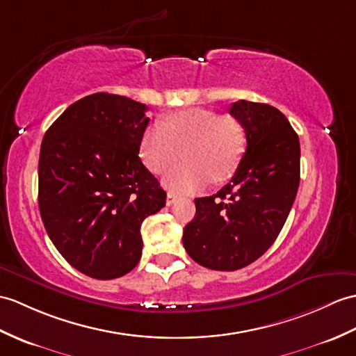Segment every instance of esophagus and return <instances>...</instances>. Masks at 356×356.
<instances>
[{"mask_svg": "<svg viewBox=\"0 0 356 356\" xmlns=\"http://www.w3.org/2000/svg\"><path fill=\"white\" fill-rule=\"evenodd\" d=\"M176 200H177V195L175 193H168L167 194V206H171Z\"/></svg>", "mask_w": 356, "mask_h": 356, "instance_id": "1", "label": "esophagus"}]
</instances>
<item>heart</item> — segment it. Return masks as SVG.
Returning a JSON list of instances; mask_svg holds the SVG:
<instances>
[{"label": "heart", "instance_id": "heart-1", "mask_svg": "<svg viewBox=\"0 0 356 356\" xmlns=\"http://www.w3.org/2000/svg\"><path fill=\"white\" fill-rule=\"evenodd\" d=\"M245 144L244 124L234 115L189 107L148 127L140 139L139 156L148 170L161 175L181 150L185 161L165 175L163 184L171 191L193 193L211 179L220 181L232 176Z\"/></svg>", "mask_w": 356, "mask_h": 356}]
</instances>
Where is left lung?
<instances>
[{
    "label": "left lung",
    "mask_w": 356,
    "mask_h": 356,
    "mask_svg": "<svg viewBox=\"0 0 356 356\" xmlns=\"http://www.w3.org/2000/svg\"><path fill=\"white\" fill-rule=\"evenodd\" d=\"M229 113L244 124L247 148L217 194L195 198L184 247L211 270L234 271L266 253L282 230L300 181V144L276 107L239 100Z\"/></svg>",
    "instance_id": "left-lung-1"
}]
</instances>
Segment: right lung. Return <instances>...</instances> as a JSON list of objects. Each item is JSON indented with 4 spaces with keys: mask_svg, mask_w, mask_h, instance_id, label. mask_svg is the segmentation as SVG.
Segmentation results:
<instances>
[{
    "mask_svg": "<svg viewBox=\"0 0 356 356\" xmlns=\"http://www.w3.org/2000/svg\"><path fill=\"white\" fill-rule=\"evenodd\" d=\"M131 98L97 92L47 130L39 156V211L56 249L83 275H127L143 254L140 225L165 206L139 159L150 118Z\"/></svg>",
    "mask_w": 356,
    "mask_h": 356,
    "instance_id": "right-lung-1",
    "label": "right lung"
}]
</instances>
